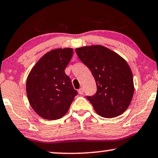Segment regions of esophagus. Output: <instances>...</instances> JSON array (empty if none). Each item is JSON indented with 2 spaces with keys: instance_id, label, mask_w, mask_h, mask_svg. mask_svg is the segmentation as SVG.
<instances>
[{
  "instance_id": "1",
  "label": "esophagus",
  "mask_w": 158,
  "mask_h": 158,
  "mask_svg": "<svg viewBox=\"0 0 158 158\" xmlns=\"http://www.w3.org/2000/svg\"><path fill=\"white\" fill-rule=\"evenodd\" d=\"M78 92H79V94H84V89H83V88H80V89H79V91H78Z\"/></svg>"
}]
</instances>
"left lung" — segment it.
I'll list each match as a JSON object with an SVG mask.
<instances>
[{"label": "left lung", "mask_w": 158, "mask_h": 158, "mask_svg": "<svg viewBox=\"0 0 158 158\" xmlns=\"http://www.w3.org/2000/svg\"><path fill=\"white\" fill-rule=\"evenodd\" d=\"M78 57L93 75L97 92L87 96L96 113L110 118L127 110L133 98V74L129 64L116 52L96 45L76 48Z\"/></svg>", "instance_id": "obj_1"}]
</instances>
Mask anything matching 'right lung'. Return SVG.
<instances>
[{
  "instance_id": "add662e5",
  "label": "right lung",
  "mask_w": 158,
  "mask_h": 158,
  "mask_svg": "<svg viewBox=\"0 0 158 158\" xmlns=\"http://www.w3.org/2000/svg\"><path fill=\"white\" fill-rule=\"evenodd\" d=\"M72 56L70 48L50 50L36 63L27 77L26 91L29 104L43 118H62L77 94L64 71Z\"/></svg>"
}]
</instances>
